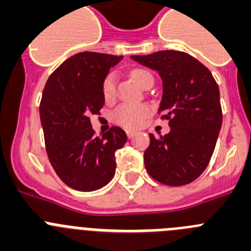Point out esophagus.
Masks as SVG:
<instances>
[{
    "label": "esophagus",
    "mask_w": 251,
    "mask_h": 251,
    "mask_svg": "<svg viewBox=\"0 0 251 251\" xmlns=\"http://www.w3.org/2000/svg\"><path fill=\"white\" fill-rule=\"evenodd\" d=\"M126 134H127L128 139H132V137H134L135 135H136V132H135V131H127Z\"/></svg>",
    "instance_id": "34e87169"
}]
</instances>
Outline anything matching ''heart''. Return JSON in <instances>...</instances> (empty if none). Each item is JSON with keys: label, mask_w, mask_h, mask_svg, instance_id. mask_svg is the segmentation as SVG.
<instances>
[{"label": "heart", "mask_w": 251, "mask_h": 251, "mask_svg": "<svg viewBox=\"0 0 251 251\" xmlns=\"http://www.w3.org/2000/svg\"><path fill=\"white\" fill-rule=\"evenodd\" d=\"M131 76L136 81V83H139L144 89L153 83V76L148 70L135 69L131 72ZM116 75L114 72L107 74L103 78L101 91H102V98L106 102H112L116 99ZM150 114L151 109L148 105L123 103V105L117 106L115 111L112 112V120L125 128H139L140 126L144 125Z\"/></svg>", "instance_id": "obj_1"}]
</instances>
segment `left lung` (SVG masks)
Masks as SVG:
<instances>
[{
  "label": "left lung",
  "mask_w": 251,
  "mask_h": 251,
  "mask_svg": "<svg viewBox=\"0 0 251 251\" xmlns=\"http://www.w3.org/2000/svg\"><path fill=\"white\" fill-rule=\"evenodd\" d=\"M132 60L156 70L162 78L159 107L170 132L155 137L144 153L152 179L169 186L193 182L213 156L223 123L220 91L206 66L181 51H157Z\"/></svg>",
  "instance_id": "8db88e82"
}]
</instances>
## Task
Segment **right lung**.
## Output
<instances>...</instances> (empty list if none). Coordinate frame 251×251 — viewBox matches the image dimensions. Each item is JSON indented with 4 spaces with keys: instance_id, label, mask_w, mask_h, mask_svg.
Listing matches in <instances>:
<instances>
[{
    "instance_id": "add662e5",
    "label": "right lung",
    "mask_w": 251,
    "mask_h": 251,
    "mask_svg": "<svg viewBox=\"0 0 251 251\" xmlns=\"http://www.w3.org/2000/svg\"><path fill=\"white\" fill-rule=\"evenodd\" d=\"M123 56L80 52L67 58L47 80L40 103L47 156L67 186L94 191L115 175V152L127 141L123 128L112 126L95 136L90 116L99 115L105 100L102 81Z\"/></svg>"
}]
</instances>
